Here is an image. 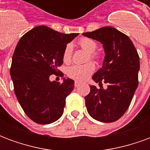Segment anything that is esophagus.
I'll list each match as a JSON object with an SVG mask.
<instances>
[{
	"instance_id": "1",
	"label": "esophagus",
	"mask_w": 150,
	"mask_h": 150,
	"mask_svg": "<svg viewBox=\"0 0 150 150\" xmlns=\"http://www.w3.org/2000/svg\"><path fill=\"white\" fill-rule=\"evenodd\" d=\"M80 85V83L78 81H75V87H78V86H79Z\"/></svg>"
}]
</instances>
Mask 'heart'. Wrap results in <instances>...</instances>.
Listing matches in <instances>:
<instances>
[{
  "label": "heart",
  "instance_id": "obj_1",
  "mask_svg": "<svg viewBox=\"0 0 150 150\" xmlns=\"http://www.w3.org/2000/svg\"><path fill=\"white\" fill-rule=\"evenodd\" d=\"M79 46L85 51L88 53V60L89 59H98V55L95 53V50L97 48V43L94 40L89 38H82L78 41ZM72 55V46L71 44H67L64 48L62 53V59L65 62L71 61ZM95 71V64L93 62H88L83 65H72L67 69V74L70 78L75 80H84L93 73Z\"/></svg>",
  "mask_w": 150,
  "mask_h": 150
}]
</instances>
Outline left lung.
<instances>
[{
  "mask_svg": "<svg viewBox=\"0 0 150 150\" xmlns=\"http://www.w3.org/2000/svg\"><path fill=\"white\" fill-rule=\"evenodd\" d=\"M83 35L102 43L105 52L103 67L92 76L100 88L90 86V92L84 97L87 110L96 120L114 122L129 108L138 86V53L126 34L111 26ZM102 82L107 83V89L100 86Z\"/></svg>",
  "mask_w": 150,
  "mask_h": 150,
  "instance_id": "obj_1",
  "label": "left lung"
}]
</instances>
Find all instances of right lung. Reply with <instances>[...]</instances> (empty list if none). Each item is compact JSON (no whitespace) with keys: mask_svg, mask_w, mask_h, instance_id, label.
I'll return each mask as SVG.
<instances>
[{"mask_svg":"<svg viewBox=\"0 0 150 150\" xmlns=\"http://www.w3.org/2000/svg\"><path fill=\"white\" fill-rule=\"evenodd\" d=\"M79 34H62L45 25L34 27L19 40L12 59L10 75L16 96L25 113L35 123L47 125L63 113L66 98L75 82L50 81L51 75L63 74L58 67L63 63L67 44Z\"/></svg>","mask_w":150,"mask_h":150,"instance_id":"1","label":"right lung"}]
</instances>
